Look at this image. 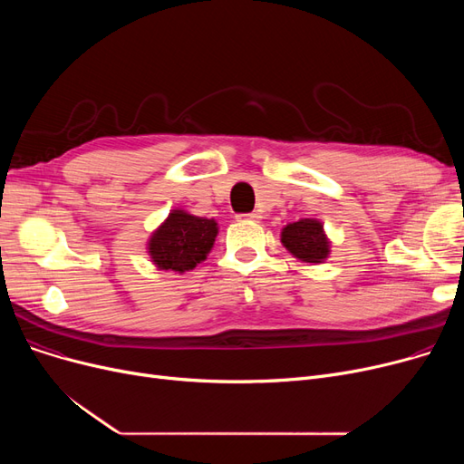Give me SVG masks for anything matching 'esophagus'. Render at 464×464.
<instances>
[{
	"instance_id": "obj_1",
	"label": "esophagus",
	"mask_w": 464,
	"mask_h": 464,
	"mask_svg": "<svg viewBox=\"0 0 464 464\" xmlns=\"http://www.w3.org/2000/svg\"><path fill=\"white\" fill-rule=\"evenodd\" d=\"M259 218H261V214H257V212H252V214H238V216H237L238 222H259Z\"/></svg>"
}]
</instances>
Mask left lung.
I'll return each mask as SVG.
<instances>
[{
  "label": "left lung",
  "instance_id": "left-lung-1",
  "mask_svg": "<svg viewBox=\"0 0 464 464\" xmlns=\"http://www.w3.org/2000/svg\"><path fill=\"white\" fill-rule=\"evenodd\" d=\"M280 240L284 248L301 263L320 265L331 254V240L318 218H301L287 224L280 233Z\"/></svg>",
  "mask_w": 464,
  "mask_h": 464
}]
</instances>
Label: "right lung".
<instances>
[{"instance_id": "right-lung-1", "label": "right lung", "mask_w": 464, "mask_h": 464, "mask_svg": "<svg viewBox=\"0 0 464 464\" xmlns=\"http://www.w3.org/2000/svg\"><path fill=\"white\" fill-rule=\"evenodd\" d=\"M214 218L193 216L184 208H173L152 231L146 252L160 271L184 275L193 271L210 254L218 237Z\"/></svg>"}]
</instances>
